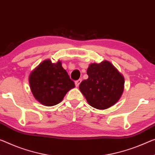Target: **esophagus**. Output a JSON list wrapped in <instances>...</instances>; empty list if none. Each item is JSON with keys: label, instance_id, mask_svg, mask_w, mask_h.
<instances>
[{"label": "esophagus", "instance_id": "obj_1", "mask_svg": "<svg viewBox=\"0 0 155 155\" xmlns=\"http://www.w3.org/2000/svg\"><path fill=\"white\" fill-rule=\"evenodd\" d=\"M81 81H82V80H81V79H78V80H77V81H75V85H76V86H77V87H78V86H79L80 83H81Z\"/></svg>", "mask_w": 155, "mask_h": 155}]
</instances>
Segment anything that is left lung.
I'll return each instance as SVG.
<instances>
[{"label": "left lung", "mask_w": 155, "mask_h": 155, "mask_svg": "<svg viewBox=\"0 0 155 155\" xmlns=\"http://www.w3.org/2000/svg\"><path fill=\"white\" fill-rule=\"evenodd\" d=\"M88 78L79 90L91 106L105 110L116 104L124 92V78L109 61L92 63L87 70Z\"/></svg>", "instance_id": "8db88e82"}]
</instances>
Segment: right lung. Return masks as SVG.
<instances>
[{"mask_svg": "<svg viewBox=\"0 0 155 155\" xmlns=\"http://www.w3.org/2000/svg\"><path fill=\"white\" fill-rule=\"evenodd\" d=\"M29 81L35 99L47 106L59 104L66 93L75 86L61 61L52 63L50 60L44 61L31 72Z\"/></svg>", "mask_w": 155, "mask_h": 155, "instance_id": "1", "label": "right lung"}]
</instances>
